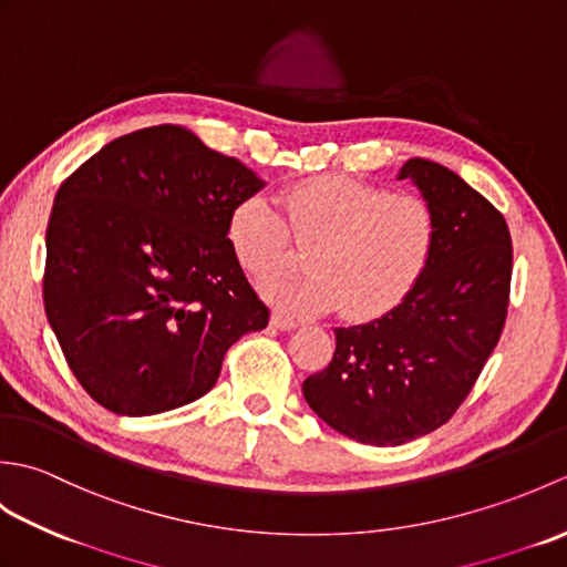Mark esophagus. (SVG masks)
I'll return each instance as SVG.
<instances>
[{"instance_id": "34e87169", "label": "esophagus", "mask_w": 567, "mask_h": 567, "mask_svg": "<svg viewBox=\"0 0 567 567\" xmlns=\"http://www.w3.org/2000/svg\"><path fill=\"white\" fill-rule=\"evenodd\" d=\"M270 323H272L275 329H280V331H290V329H297V327H299V321L292 319V317H287L285 311H272Z\"/></svg>"}]
</instances>
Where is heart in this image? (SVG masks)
Here are the masks:
<instances>
[{
	"mask_svg": "<svg viewBox=\"0 0 567 567\" xmlns=\"http://www.w3.org/2000/svg\"><path fill=\"white\" fill-rule=\"evenodd\" d=\"M277 204L280 209L258 195L238 202L228 216V244L256 277L295 258L292 236L311 246V270L272 275L260 285L270 302L297 315L333 307L351 319L384 315L416 285L436 244L426 199L355 177L299 179L280 189Z\"/></svg>",
	"mask_w": 567,
	"mask_h": 567,
	"instance_id": "b5f03b06",
	"label": "heart"
}]
</instances>
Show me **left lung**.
Instances as JSON below:
<instances>
[{
    "instance_id": "left-lung-1",
    "label": "left lung",
    "mask_w": 567,
    "mask_h": 567,
    "mask_svg": "<svg viewBox=\"0 0 567 567\" xmlns=\"http://www.w3.org/2000/svg\"><path fill=\"white\" fill-rule=\"evenodd\" d=\"M436 219L429 265L380 319L336 329L329 368L302 384L343 436L402 445L436 431L465 402L507 321L512 236L504 216L449 167L402 165Z\"/></svg>"
}]
</instances>
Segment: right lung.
Segmentation results:
<instances>
[{
	"instance_id": "1",
	"label": "right lung",
	"mask_w": 567,
	"mask_h": 567,
	"mask_svg": "<svg viewBox=\"0 0 567 567\" xmlns=\"http://www.w3.org/2000/svg\"><path fill=\"white\" fill-rule=\"evenodd\" d=\"M262 187L192 131L126 134L63 185L45 231V317L94 402L151 416L199 400L228 348L270 311L228 244V216Z\"/></svg>"
}]
</instances>
